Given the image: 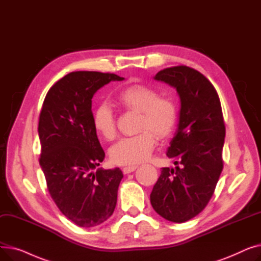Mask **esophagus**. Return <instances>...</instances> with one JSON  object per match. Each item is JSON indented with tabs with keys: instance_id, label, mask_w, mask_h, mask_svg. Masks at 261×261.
<instances>
[{
	"instance_id": "esophagus-1",
	"label": "esophagus",
	"mask_w": 261,
	"mask_h": 261,
	"mask_svg": "<svg viewBox=\"0 0 261 261\" xmlns=\"http://www.w3.org/2000/svg\"><path fill=\"white\" fill-rule=\"evenodd\" d=\"M136 168H138V166H127V167H123V168H122V172L125 173V174H128V173L133 172Z\"/></svg>"
}]
</instances>
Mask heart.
I'll return each mask as SVG.
<instances>
[{"label": "heart", "instance_id": "b5f03b06", "mask_svg": "<svg viewBox=\"0 0 261 261\" xmlns=\"http://www.w3.org/2000/svg\"><path fill=\"white\" fill-rule=\"evenodd\" d=\"M117 103L128 111L140 112L136 135L123 138L110 149V158L117 165H138L146 161L156 145V135L165 139L177 120L173 99L160 96L158 90L145 85H132L116 96ZM93 127L106 140H113L116 123L112 109L100 105L93 113Z\"/></svg>", "mask_w": 261, "mask_h": 261}]
</instances>
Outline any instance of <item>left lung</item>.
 Here are the masks:
<instances>
[{"label": "left lung", "instance_id": "1", "mask_svg": "<svg viewBox=\"0 0 261 261\" xmlns=\"http://www.w3.org/2000/svg\"><path fill=\"white\" fill-rule=\"evenodd\" d=\"M154 79L176 89L181 109L179 125L166 153L175 167L162 168L150 202L166 220L182 223L205 208L222 172V109L212 82L195 68L167 67Z\"/></svg>", "mask_w": 261, "mask_h": 261}]
</instances>
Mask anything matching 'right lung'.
Segmentation results:
<instances>
[{"label": "right lung", "instance_id": "right-lung-1", "mask_svg": "<svg viewBox=\"0 0 261 261\" xmlns=\"http://www.w3.org/2000/svg\"><path fill=\"white\" fill-rule=\"evenodd\" d=\"M115 74L78 71L47 92L39 117L40 166L60 212L81 227H93L113 214L122 179L119 168H98L105 159L93 127L92 98Z\"/></svg>", "mask_w": 261, "mask_h": 261}]
</instances>
